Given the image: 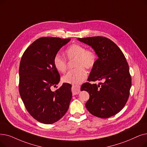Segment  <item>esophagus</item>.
Instances as JSON below:
<instances>
[{
    "mask_svg": "<svg viewBox=\"0 0 147 147\" xmlns=\"http://www.w3.org/2000/svg\"><path fill=\"white\" fill-rule=\"evenodd\" d=\"M80 87L79 85H72V88H71V91L73 95H76L78 94L80 92Z\"/></svg>",
    "mask_w": 147,
    "mask_h": 147,
    "instance_id": "obj_1",
    "label": "esophagus"
}]
</instances>
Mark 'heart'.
I'll return each mask as SVG.
<instances>
[{
  "instance_id": "b5f03b06",
  "label": "heart",
  "mask_w": 147,
  "mask_h": 147,
  "mask_svg": "<svg viewBox=\"0 0 147 147\" xmlns=\"http://www.w3.org/2000/svg\"><path fill=\"white\" fill-rule=\"evenodd\" d=\"M67 58L74 60L76 68L70 70L62 77L63 82L72 84H79L84 81L87 76L86 69H92L97 62V55L92 49L85 47L79 44H73L65 51ZM53 65L59 72L64 73L68 68L67 61L59 54H56L53 58Z\"/></svg>"
}]
</instances>
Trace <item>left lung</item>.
Segmentation results:
<instances>
[{"label":"left lung","mask_w":147,"mask_h":147,"mask_svg":"<svg viewBox=\"0 0 147 147\" xmlns=\"http://www.w3.org/2000/svg\"><path fill=\"white\" fill-rule=\"evenodd\" d=\"M91 46L98 57L88 80H102L99 85L86 82L81 91H86L89 98L85 106L93 115L107 118L123 109L128 100L131 79L129 67L122 51L115 43L104 36L78 38Z\"/></svg>","instance_id":"left-lung-1"}]
</instances>
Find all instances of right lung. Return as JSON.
Returning a JSON list of instances; mask_svg holds the SVG:
<instances>
[{"label": "right lung", "instance_id": "add662e5", "mask_svg": "<svg viewBox=\"0 0 147 147\" xmlns=\"http://www.w3.org/2000/svg\"><path fill=\"white\" fill-rule=\"evenodd\" d=\"M70 40L40 38L30 44L22 57L19 92L28 112L41 123L56 122L68 109L72 98L71 85L64 83L55 91L51 88L56 86L61 78L53 65L54 56Z\"/></svg>", "mask_w": 147, "mask_h": 147}]
</instances>
